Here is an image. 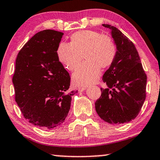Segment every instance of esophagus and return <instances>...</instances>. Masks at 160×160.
I'll return each instance as SVG.
<instances>
[{
	"label": "esophagus",
	"mask_w": 160,
	"mask_h": 160,
	"mask_svg": "<svg viewBox=\"0 0 160 160\" xmlns=\"http://www.w3.org/2000/svg\"><path fill=\"white\" fill-rule=\"evenodd\" d=\"M87 88L85 87H79L78 88V90L79 91V92H83V91H84L85 89H86Z\"/></svg>",
	"instance_id": "esophagus-1"
}]
</instances>
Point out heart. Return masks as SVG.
<instances>
[{"label": "heart", "instance_id": "b5f03b06", "mask_svg": "<svg viewBox=\"0 0 160 160\" xmlns=\"http://www.w3.org/2000/svg\"><path fill=\"white\" fill-rule=\"evenodd\" d=\"M117 46L110 36L95 30H82L72 34L71 43H61L58 49L59 60L68 70L75 71L73 82L78 86H88L99 79L100 69L110 68L117 57Z\"/></svg>", "mask_w": 160, "mask_h": 160}]
</instances>
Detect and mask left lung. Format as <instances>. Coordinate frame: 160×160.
<instances>
[{
	"label": "left lung",
	"instance_id": "1",
	"mask_svg": "<svg viewBox=\"0 0 160 160\" xmlns=\"http://www.w3.org/2000/svg\"><path fill=\"white\" fill-rule=\"evenodd\" d=\"M102 25L111 30L117 52L114 62L102 76L108 88H100L95 110L109 124L128 123L136 118L145 101L147 76L132 41L117 28Z\"/></svg>",
	"mask_w": 160,
	"mask_h": 160
}]
</instances>
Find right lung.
I'll return each instance as SVG.
<instances>
[{
    "instance_id": "obj_1",
    "label": "right lung",
    "mask_w": 160,
    "mask_h": 160,
    "mask_svg": "<svg viewBox=\"0 0 160 160\" xmlns=\"http://www.w3.org/2000/svg\"><path fill=\"white\" fill-rule=\"evenodd\" d=\"M63 32L44 30L35 34L17 54L12 78L15 101L24 117L44 129L58 127L71 108V77L59 61Z\"/></svg>"
}]
</instances>
